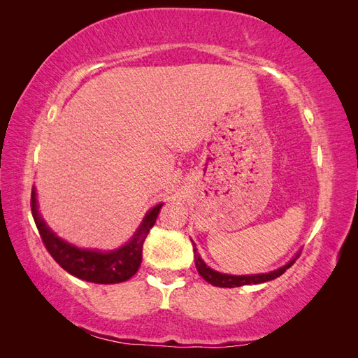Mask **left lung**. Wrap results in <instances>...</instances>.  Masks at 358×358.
I'll list each match as a JSON object with an SVG mask.
<instances>
[{
	"label": "left lung",
	"instance_id": "8db88e82",
	"mask_svg": "<svg viewBox=\"0 0 358 358\" xmlns=\"http://www.w3.org/2000/svg\"><path fill=\"white\" fill-rule=\"evenodd\" d=\"M192 246H194V258H195L196 271H199L200 275L206 280L208 283H210L212 286H218V287H238V286H245V285H258V283H264V281H271L273 278L280 277L281 273H285V271L291 268L294 262L296 260V257H299V252H296L292 260H289L285 266H281V268H278L275 271H271V272H266V273H252V275H229V273H222V272L209 268V266L203 262L200 254L196 252L194 241H192Z\"/></svg>",
	"mask_w": 358,
	"mask_h": 358
}]
</instances>
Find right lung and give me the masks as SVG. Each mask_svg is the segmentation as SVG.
Returning a JSON list of instances; mask_svg holds the SVG:
<instances>
[{
	"label": "right lung",
	"mask_w": 358,
	"mask_h": 358,
	"mask_svg": "<svg viewBox=\"0 0 358 358\" xmlns=\"http://www.w3.org/2000/svg\"><path fill=\"white\" fill-rule=\"evenodd\" d=\"M162 204L152 208L146 215L138 229L135 231L132 238L126 245L112 250L100 249H83L72 245V243L63 240L45 224L40 210H38V200L35 186L32 187V199H30V208L38 232L41 235L45 249L64 271H67L77 278L90 281L98 285H115L134 277L141 264L143 243L146 240L152 226L162 209Z\"/></svg>",
	"instance_id": "1"
}]
</instances>
